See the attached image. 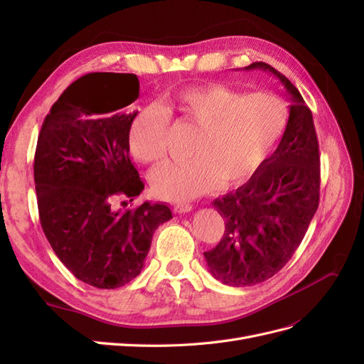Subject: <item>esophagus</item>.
Here are the masks:
<instances>
[{
    "mask_svg": "<svg viewBox=\"0 0 364 364\" xmlns=\"http://www.w3.org/2000/svg\"><path fill=\"white\" fill-rule=\"evenodd\" d=\"M173 208H174V213H178V214H186V213L193 211V205H190V203H185V202H178V203H174V205H173Z\"/></svg>",
    "mask_w": 364,
    "mask_h": 364,
    "instance_id": "esophagus-1",
    "label": "esophagus"
}]
</instances>
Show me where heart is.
<instances>
[{"mask_svg":"<svg viewBox=\"0 0 364 364\" xmlns=\"http://www.w3.org/2000/svg\"><path fill=\"white\" fill-rule=\"evenodd\" d=\"M179 114L199 127L188 161L170 162L151 176L159 197L191 200L238 185L257 171L287 124V106L269 92L243 94L223 85L188 86L164 98V105L142 107L130 124L129 146L144 164L167 156L170 115Z\"/></svg>","mask_w":364,"mask_h":364,"instance_id":"b5f03b06","label":"heart"}]
</instances>
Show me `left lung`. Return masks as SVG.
Returning <instances> with one entry per match:
<instances>
[{"instance_id":"left-lung-1","label":"left lung","mask_w":364,"mask_h":364,"mask_svg":"<svg viewBox=\"0 0 364 364\" xmlns=\"http://www.w3.org/2000/svg\"><path fill=\"white\" fill-rule=\"evenodd\" d=\"M245 70L277 77L291 105L273 155L262 161L245 185L213 202L225 218V234L203 255L213 277L232 287L267 281L289 262L317 211L321 186L313 115L301 92L269 63L255 62Z\"/></svg>"}]
</instances>
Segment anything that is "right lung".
I'll use <instances>...</instances> for the list:
<instances>
[{"label":"right lung","mask_w":364,"mask_h":364,"mask_svg":"<svg viewBox=\"0 0 364 364\" xmlns=\"http://www.w3.org/2000/svg\"><path fill=\"white\" fill-rule=\"evenodd\" d=\"M138 97L135 74H86L51 106L38 138L33 170L43 234L74 277L97 289L135 279L155 230L173 218L165 203L114 206L144 190L129 156L138 111L126 107Z\"/></svg>","instance_id":"add662e5"}]
</instances>
